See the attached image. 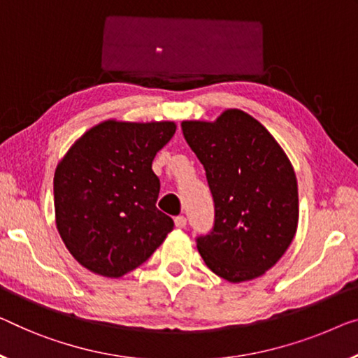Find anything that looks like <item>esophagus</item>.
Returning a JSON list of instances; mask_svg holds the SVG:
<instances>
[{"label": "esophagus", "instance_id": "34e87169", "mask_svg": "<svg viewBox=\"0 0 358 358\" xmlns=\"http://www.w3.org/2000/svg\"><path fill=\"white\" fill-rule=\"evenodd\" d=\"M175 227H177V228H185L186 227V218L183 215L175 217Z\"/></svg>", "mask_w": 358, "mask_h": 358}]
</instances>
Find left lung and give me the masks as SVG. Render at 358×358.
I'll use <instances>...</instances> for the list:
<instances>
[{
	"label": "left lung",
	"instance_id": "left-lung-1",
	"mask_svg": "<svg viewBox=\"0 0 358 358\" xmlns=\"http://www.w3.org/2000/svg\"><path fill=\"white\" fill-rule=\"evenodd\" d=\"M185 140L206 169L215 223L197 238L206 265L230 282L262 276L297 231V178L286 152L248 112L225 109L213 122L183 120Z\"/></svg>",
	"mask_w": 358,
	"mask_h": 358
}]
</instances>
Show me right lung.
<instances>
[{"label":"right lung","mask_w":358,"mask_h":358,"mask_svg":"<svg viewBox=\"0 0 358 358\" xmlns=\"http://www.w3.org/2000/svg\"><path fill=\"white\" fill-rule=\"evenodd\" d=\"M177 124L109 119L85 131L55 172L56 227L69 252L96 275L120 278L151 257L173 220L156 207L152 161Z\"/></svg>","instance_id":"obj_1"}]
</instances>
